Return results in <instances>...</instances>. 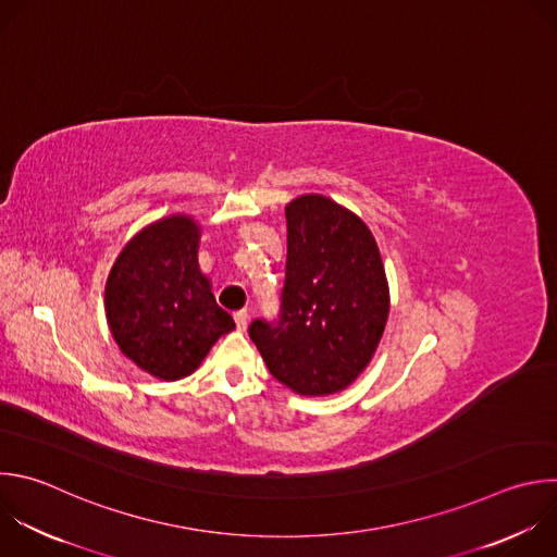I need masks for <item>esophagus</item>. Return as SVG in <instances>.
I'll use <instances>...</instances> for the list:
<instances>
[{"mask_svg": "<svg viewBox=\"0 0 557 557\" xmlns=\"http://www.w3.org/2000/svg\"><path fill=\"white\" fill-rule=\"evenodd\" d=\"M234 319H236V327H238L240 332H245L247 325H249V314H247V310H236V312H234Z\"/></svg>", "mask_w": 557, "mask_h": 557, "instance_id": "esophagus-1", "label": "esophagus"}]
</instances>
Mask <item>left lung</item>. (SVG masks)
Here are the masks:
<instances>
[{
	"label": "left lung",
	"instance_id": "1",
	"mask_svg": "<svg viewBox=\"0 0 557 557\" xmlns=\"http://www.w3.org/2000/svg\"><path fill=\"white\" fill-rule=\"evenodd\" d=\"M288 256L277 325L249 336L290 392L321 398L347 389L374 358L389 319V282L364 221L323 195L286 206Z\"/></svg>",
	"mask_w": 557,
	"mask_h": 557
}]
</instances>
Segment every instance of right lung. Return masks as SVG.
Returning <instances> with one entry per match:
<instances>
[{
    "mask_svg": "<svg viewBox=\"0 0 557 557\" xmlns=\"http://www.w3.org/2000/svg\"><path fill=\"white\" fill-rule=\"evenodd\" d=\"M201 225L170 214L139 230L115 258L104 312L120 351L152 379L195 374L212 345L236 323L199 267Z\"/></svg>",
    "mask_w": 557,
    "mask_h": 557,
    "instance_id": "right-lung-1",
    "label": "right lung"
}]
</instances>
